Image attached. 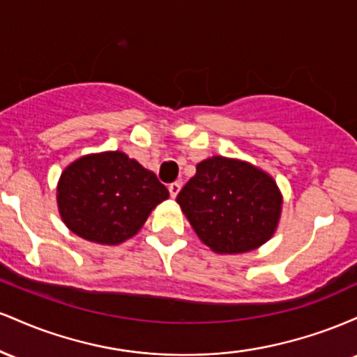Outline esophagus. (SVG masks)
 <instances>
[{"label":"esophagus","instance_id":"34e87169","mask_svg":"<svg viewBox=\"0 0 357 357\" xmlns=\"http://www.w3.org/2000/svg\"><path fill=\"white\" fill-rule=\"evenodd\" d=\"M167 190H169L171 198H176V196H178L179 190H181V183H171V184H169V188H167Z\"/></svg>","mask_w":357,"mask_h":357}]
</instances>
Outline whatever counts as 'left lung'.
<instances>
[{
  "label": "left lung",
  "instance_id": "left-lung-1",
  "mask_svg": "<svg viewBox=\"0 0 357 357\" xmlns=\"http://www.w3.org/2000/svg\"><path fill=\"white\" fill-rule=\"evenodd\" d=\"M176 202L204 245L230 255L252 252L272 238L282 211L272 176L223 155L199 162Z\"/></svg>",
  "mask_w": 357,
  "mask_h": 357
}]
</instances>
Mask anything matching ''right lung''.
Returning <instances> with one entry per match:
<instances>
[{"label": "right lung", "instance_id": "right-lung-1", "mask_svg": "<svg viewBox=\"0 0 357 357\" xmlns=\"http://www.w3.org/2000/svg\"><path fill=\"white\" fill-rule=\"evenodd\" d=\"M167 196L153 171L121 151L82 155L65 167L56 188L63 223L100 245H119L136 235Z\"/></svg>", "mask_w": 357, "mask_h": 357}]
</instances>
